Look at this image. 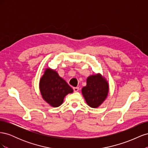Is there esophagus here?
Wrapping results in <instances>:
<instances>
[{
    "instance_id": "esophagus-1",
    "label": "esophagus",
    "mask_w": 148,
    "mask_h": 148,
    "mask_svg": "<svg viewBox=\"0 0 148 148\" xmlns=\"http://www.w3.org/2000/svg\"><path fill=\"white\" fill-rule=\"evenodd\" d=\"M74 92H78L79 91V88L78 87H74L73 88Z\"/></svg>"
}]
</instances>
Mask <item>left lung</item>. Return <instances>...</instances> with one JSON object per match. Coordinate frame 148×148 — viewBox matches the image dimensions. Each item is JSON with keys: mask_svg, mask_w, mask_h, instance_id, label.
Returning a JSON list of instances; mask_svg holds the SVG:
<instances>
[{"mask_svg": "<svg viewBox=\"0 0 148 148\" xmlns=\"http://www.w3.org/2000/svg\"><path fill=\"white\" fill-rule=\"evenodd\" d=\"M82 92L88 105L97 108L108 95L109 84L99 73L91 75L88 77L86 86L82 88Z\"/></svg>", "mask_w": 148, "mask_h": 148, "instance_id": "obj_1", "label": "left lung"}]
</instances>
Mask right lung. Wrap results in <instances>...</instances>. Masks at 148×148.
I'll list each match as a JSON object with an SVG mask.
<instances>
[{
  "label": "right lung",
  "instance_id": "obj_1",
  "mask_svg": "<svg viewBox=\"0 0 148 148\" xmlns=\"http://www.w3.org/2000/svg\"><path fill=\"white\" fill-rule=\"evenodd\" d=\"M39 89L44 101L53 107L60 106L64 97L73 90L56 71L47 68L39 82Z\"/></svg>",
  "mask_w": 148,
  "mask_h": 148
}]
</instances>
